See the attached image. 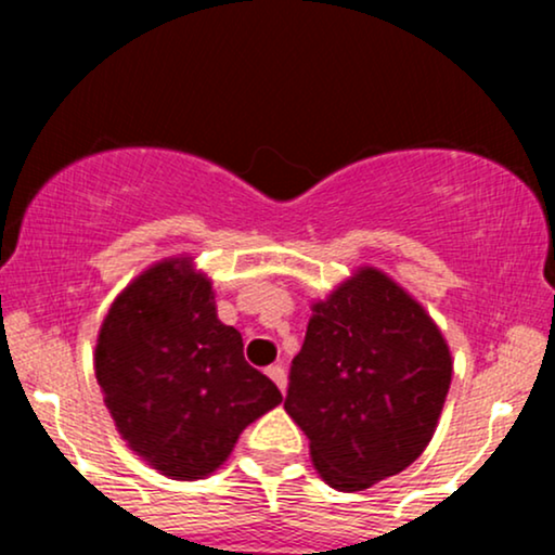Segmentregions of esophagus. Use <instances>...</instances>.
I'll use <instances>...</instances> for the list:
<instances>
[{"instance_id":"esophagus-1","label":"esophagus","mask_w":555,"mask_h":555,"mask_svg":"<svg viewBox=\"0 0 555 555\" xmlns=\"http://www.w3.org/2000/svg\"><path fill=\"white\" fill-rule=\"evenodd\" d=\"M266 373H269V378L279 386V391L286 393V371H284V367L282 365H271Z\"/></svg>"}]
</instances>
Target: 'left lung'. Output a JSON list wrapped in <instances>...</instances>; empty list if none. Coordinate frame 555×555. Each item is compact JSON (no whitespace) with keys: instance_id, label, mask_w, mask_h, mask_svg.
I'll return each mask as SVG.
<instances>
[{"instance_id":"left-lung-1","label":"left lung","mask_w":555,"mask_h":555,"mask_svg":"<svg viewBox=\"0 0 555 555\" xmlns=\"http://www.w3.org/2000/svg\"><path fill=\"white\" fill-rule=\"evenodd\" d=\"M451 367L449 344L423 305L365 266L313 305L284 410L331 488L365 490L430 443Z\"/></svg>"}]
</instances>
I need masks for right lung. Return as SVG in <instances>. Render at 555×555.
Returning <instances> with one entry per match:
<instances>
[{
	"instance_id": "add662e5",
	"label": "right lung",
	"mask_w": 555,
	"mask_h": 555,
	"mask_svg": "<svg viewBox=\"0 0 555 555\" xmlns=\"http://www.w3.org/2000/svg\"><path fill=\"white\" fill-rule=\"evenodd\" d=\"M95 378L127 446L171 480H201L282 401L216 315L211 279L167 258L119 292L95 341Z\"/></svg>"
}]
</instances>
